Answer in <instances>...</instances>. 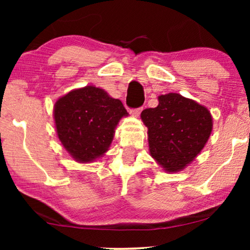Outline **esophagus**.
Segmentation results:
<instances>
[{"instance_id":"esophagus-1","label":"esophagus","mask_w":250,"mask_h":250,"mask_svg":"<svg viewBox=\"0 0 250 250\" xmlns=\"http://www.w3.org/2000/svg\"><path fill=\"white\" fill-rule=\"evenodd\" d=\"M142 107H140V108H136V109H133V110H131V114L134 116V117H138V116L141 114V111H142Z\"/></svg>"}]
</instances>
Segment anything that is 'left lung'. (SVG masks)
Here are the masks:
<instances>
[{
	"mask_svg": "<svg viewBox=\"0 0 250 250\" xmlns=\"http://www.w3.org/2000/svg\"><path fill=\"white\" fill-rule=\"evenodd\" d=\"M158 101L156 108L141 112L148 127L150 156L165 172H180L204 149L213 118L206 107L179 93L159 95Z\"/></svg>",
	"mask_w": 250,
	"mask_h": 250,
	"instance_id": "left-lung-1",
	"label": "left lung"
}]
</instances>
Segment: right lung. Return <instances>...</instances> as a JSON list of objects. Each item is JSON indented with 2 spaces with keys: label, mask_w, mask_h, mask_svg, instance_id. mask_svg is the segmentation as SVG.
<instances>
[{
  "label": "right lung",
  "mask_w": 250,
  "mask_h": 250,
  "mask_svg": "<svg viewBox=\"0 0 250 250\" xmlns=\"http://www.w3.org/2000/svg\"><path fill=\"white\" fill-rule=\"evenodd\" d=\"M128 112L122 101L93 85L68 92L54 104L61 145L77 163H92L108 151L115 128Z\"/></svg>",
  "instance_id": "obj_1"
}]
</instances>
